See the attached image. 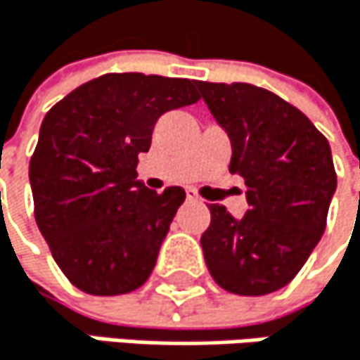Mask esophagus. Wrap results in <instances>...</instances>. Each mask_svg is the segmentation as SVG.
<instances>
[{
    "instance_id": "34e87169",
    "label": "esophagus",
    "mask_w": 360,
    "mask_h": 360,
    "mask_svg": "<svg viewBox=\"0 0 360 360\" xmlns=\"http://www.w3.org/2000/svg\"><path fill=\"white\" fill-rule=\"evenodd\" d=\"M188 200L190 202H200V198H198V194L194 190H188Z\"/></svg>"
}]
</instances>
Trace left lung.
<instances>
[{
  "instance_id": "obj_1",
  "label": "left lung",
  "mask_w": 360,
  "mask_h": 360,
  "mask_svg": "<svg viewBox=\"0 0 360 360\" xmlns=\"http://www.w3.org/2000/svg\"><path fill=\"white\" fill-rule=\"evenodd\" d=\"M198 91L224 127L230 172L245 179L250 209L241 219L209 205L200 237L215 284L262 297L284 288L318 245L338 188L328 141L292 104L250 83H205Z\"/></svg>"
}]
</instances>
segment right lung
Masks as SVG:
<instances>
[{
    "instance_id": "right-lung-1",
    "label": "right lung",
    "mask_w": 360,
    "mask_h": 360,
    "mask_svg": "<svg viewBox=\"0 0 360 360\" xmlns=\"http://www.w3.org/2000/svg\"><path fill=\"white\" fill-rule=\"evenodd\" d=\"M196 83L158 74H104L57 102L30 162L36 224L72 284L96 297L149 279L184 188L139 181L155 121L198 102Z\"/></svg>"
}]
</instances>
